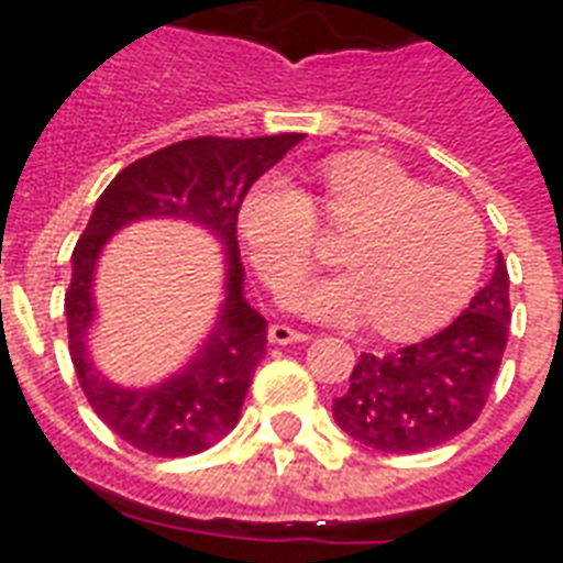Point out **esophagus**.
<instances>
[{
	"label": "esophagus",
	"instance_id": "esophagus-1",
	"mask_svg": "<svg viewBox=\"0 0 563 563\" xmlns=\"http://www.w3.org/2000/svg\"><path fill=\"white\" fill-rule=\"evenodd\" d=\"M268 339H272V344H303L309 342L312 335L300 333V330H291V327L286 324H274L272 330H268Z\"/></svg>",
	"mask_w": 563,
	"mask_h": 563
}]
</instances>
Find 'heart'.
<instances>
[{"label": "heart", "instance_id": "obj_1", "mask_svg": "<svg viewBox=\"0 0 563 563\" xmlns=\"http://www.w3.org/2000/svg\"><path fill=\"white\" fill-rule=\"evenodd\" d=\"M351 230L342 277L309 286L295 307L327 321H360L388 339L435 330L467 303L485 265V224L471 203L374 154H335L309 198L286 178H263L239 207L254 268L289 298L316 265L318 224Z\"/></svg>", "mask_w": 563, "mask_h": 563}]
</instances>
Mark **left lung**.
I'll return each instance as SVG.
<instances>
[{"mask_svg":"<svg viewBox=\"0 0 563 563\" xmlns=\"http://www.w3.org/2000/svg\"><path fill=\"white\" fill-rule=\"evenodd\" d=\"M508 268L441 333L400 351L362 353L351 388L333 400L335 423L379 453H423L476 423L508 344Z\"/></svg>","mask_w":563,"mask_h":563,"instance_id":"obj_1","label":"left lung"}]
</instances>
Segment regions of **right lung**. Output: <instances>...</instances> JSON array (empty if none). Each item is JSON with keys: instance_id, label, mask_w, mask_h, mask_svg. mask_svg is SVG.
Masks as SVG:
<instances>
[{"instance_id": "add662e5", "label": "right lung", "mask_w": 563, "mask_h": 563, "mask_svg": "<svg viewBox=\"0 0 563 563\" xmlns=\"http://www.w3.org/2000/svg\"><path fill=\"white\" fill-rule=\"evenodd\" d=\"M300 140V134L180 140L125 166L96 201L73 251V280L64 298L66 333L84 397L125 444L157 459H180L210 450L239 423L268 344L265 318L247 307L242 295L245 268L239 263V207L247 189ZM163 214L203 223L225 242L229 298L211 339L187 369L154 389H122L92 369L86 353L91 272L103 242L119 227Z\"/></svg>"}]
</instances>
